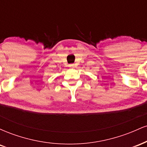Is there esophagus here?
<instances>
[{"mask_svg": "<svg viewBox=\"0 0 147 147\" xmlns=\"http://www.w3.org/2000/svg\"><path fill=\"white\" fill-rule=\"evenodd\" d=\"M69 66H70V68H74V67H75V64H70Z\"/></svg>", "mask_w": 147, "mask_h": 147, "instance_id": "esophagus-1", "label": "esophagus"}]
</instances>
